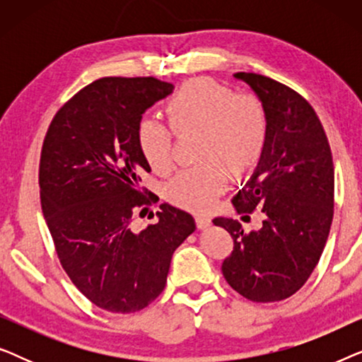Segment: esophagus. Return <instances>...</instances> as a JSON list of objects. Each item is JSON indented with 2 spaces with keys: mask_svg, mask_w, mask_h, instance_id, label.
<instances>
[{
  "mask_svg": "<svg viewBox=\"0 0 362 362\" xmlns=\"http://www.w3.org/2000/svg\"><path fill=\"white\" fill-rule=\"evenodd\" d=\"M196 224L199 229H207L212 222H211V217L206 216V214H196Z\"/></svg>",
  "mask_w": 362,
  "mask_h": 362,
  "instance_id": "34e87169",
  "label": "esophagus"
}]
</instances>
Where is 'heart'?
<instances>
[{
  "label": "heart",
  "mask_w": 362,
  "mask_h": 362,
  "mask_svg": "<svg viewBox=\"0 0 362 362\" xmlns=\"http://www.w3.org/2000/svg\"><path fill=\"white\" fill-rule=\"evenodd\" d=\"M165 112L170 125L145 118L136 127V143L151 170L166 173L175 163V133H197L194 155L201 163L168 185V197L177 206L209 209L226 189L229 171L245 175L264 156L270 120L259 97L212 78H194L177 88Z\"/></svg>",
  "instance_id": "heart-1"
}]
</instances>
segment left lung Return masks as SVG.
Segmentation results:
<instances>
[{
	"label": "left lung",
	"mask_w": 362,
	"mask_h": 362,
	"mask_svg": "<svg viewBox=\"0 0 362 362\" xmlns=\"http://www.w3.org/2000/svg\"><path fill=\"white\" fill-rule=\"evenodd\" d=\"M269 112L264 156L232 199L239 214L262 209L259 230L245 234L240 222L216 217L234 239L222 262L232 288L257 303L285 300L310 279L328 239L334 207L331 148L313 107L293 88L252 72H237Z\"/></svg>",
	"instance_id": "1"
}]
</instances>
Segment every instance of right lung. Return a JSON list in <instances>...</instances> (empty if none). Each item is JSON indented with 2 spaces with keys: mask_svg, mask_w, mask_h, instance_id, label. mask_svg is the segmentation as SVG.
I'll use <instances>...</instances> for the list:
<instances>
[{
  "mask_svg": "<svg viewBox=\"0 0 362 362\" xmlns=\"http://www.w3.org/2000/svg\"><path fill=\"white\" fill-rule=\"evenodd\" d=\"M173 88L155 77L98 78L59 108L42 143L41 206L59 260L78 291L112 313L156 300L173 254L196 229L189 212L166 202L156 224L132 229L158 201L140 186L151 168L136 127Z\"/></svg>",
  "mask_w": 362,
  "mask_h": 362,
  "instance_id": "1",
  "label": "right lung"
}]
</instances>
